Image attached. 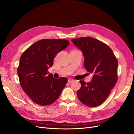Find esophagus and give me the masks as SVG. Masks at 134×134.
Masks as SVG:
<instances>
[{
    "instance_id": "1",
    "label": "esophagus",
    "mask_w": 134,
    "mask_h": 134,
    "mask_svg": "<svg viewBox=\"0 0 134 134\" xmlns=\"http://www.w3.org/2000/svg\"><path fill=\"white\" fill-rule=\"evenodd\" d=\"M74 81V80L71 78H68V83H71Z\"/></svg>"
}]
</instances>
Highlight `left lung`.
<instances>
[{
  "mask_svg": "<svg viewBox=\"0 0 134 134\" xmlns=\"http://www.w3.org/2000/svg\"><path fill=\"white\" fill-rule=\"evenodd\" d=\"M71 41L82 51L85 68L93 74L90 82L80 80L81 88L77 96L87 106H99L106 99L117 81V59L110 47L97 39L84 37L72 39Z\"/></svg>",
  "mask_w": 134,
  "mask_h": 134,
  "instance_id": "1",
  "label": "left lung"
}]
</instances>
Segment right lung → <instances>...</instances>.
<instances>
[{"label": "right lung", "instance_id": "add662e5", "mask_svg": "<svg viewBox=\"0 0 134 134\" xmlns=\"http://www.w3.org/2000/svg\"><path fill=\"white\" fill-rule=\"evenodd\" d=\"M66 40L43 39L23 52L17 69L23 90L36 104L47 106L59 98L68 82L65 77L54 78L47 71L59 52L69 45Z\"/></svg>", "mask_w": 134, "mask_h": 134}]
</instances>
